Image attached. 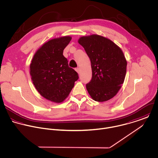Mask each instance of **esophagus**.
Segmentation results:
<instances>
[{
  "mask_svg": "<svg viewBox=\"0 0 158 158\" xmlns=\"http://www.w3.org/2000/svg\"><path fill=\"white\" fill-rule=\"evenodd\" d=\"M75 70L77 72V73H80V69H79V68H78V67L75 68Z\"/></svg>",
  "mask_w": 158,
  "mask_h": 158,
  "instance_id": "34e87169",
  "label": "esophagus"
}]
</instances>
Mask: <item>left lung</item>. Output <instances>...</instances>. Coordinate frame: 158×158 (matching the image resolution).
<instances>
[{
    "instance_id": "left-lung-1",
    "label": "left lung",
    "mask_w": 158,
    "mask_h": 158,
    "mask_svg": "<svg viewBox=\"0 0 158 158\" xmlns=\"http://www.w3.org/2000/svg\"><path fill=\"white\" fill-rule=\"evenodd\" d=\"M78 43L89 57L92 77L86 89L96 101L103 102L113 98L123 84L127 61L119 47L112 41L99 35L83 36Z\"/></svg>"
}]
</instances>
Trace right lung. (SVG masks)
Instances as JSON below:
<instances>
[{
    "label": "right lung",
    "instance_id": "1",
    "mask_svg": "<svg viewBox=\"0 0 158 158\" xmlns=\"http://www.w3.org/2000/svg\"><path fill=\"white\" fill-rule=\"evenodd\" d=\"M71 40V37L65 36L46 43L36 52L30 64V74L36 89L52 102H62L79 78L63 55Z\"/></svg>",
    "mask_w": 158,
    "mask_h": 158
}]
</instances>
